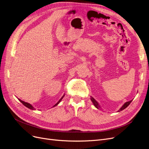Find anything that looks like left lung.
Listing matches in <instances>:
<instances>
[{
	"label": "left lung",
	"mask_w": 149,
	"mask_h": 149,
	"mask_svg": "<svg viewBox=\"0 0 149 149\" xmlns=\"http://www.w3.org/2000/svg\"><path fill=\"white\" fill-rule=\"evenodd\" d=\"M91 101H92V102L93 103V104H94V106L97 108V109H99V108H100L101 107H100V106L99 105V104H98V102L95 100L94 98H93L92 96H91ZM132 101L133 100H131V101H128V102H125L123 105L122 106V107H121L118 111V112H120V111H123V110H124L125 108H126L130 104V103L132 102Z\"/></svg>",
	"instance_id": "obj_1"
}]
</instances>
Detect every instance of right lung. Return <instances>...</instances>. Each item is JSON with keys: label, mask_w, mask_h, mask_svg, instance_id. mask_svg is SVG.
<instances>
[{"label": "right lung", "mask_w": 149, "mask_h": 149, "mask_svg": "<svg viewBox=\"0 0 149 149\" xmlns=\"http://www.w3.org/2000/svg\"><path fill=\"white\" fill-rule=\"evenodd\" d=\"M64 95H64L62 96V97L60 99V100H59V101H58L56 104H55V105H54V106H53V107H54V106H57V105H58V104L61 102V101L62 100V99L64 97ZM18 100H19V101L22 104H23L24 106H26V107H27V108L29 109H31V110H35V108H34V107H33V106L31 105V104H29V103H27V102H24V101H21V100H19V99H18Z\"/></svg>", "instance_id": "1"}]
</instances>
